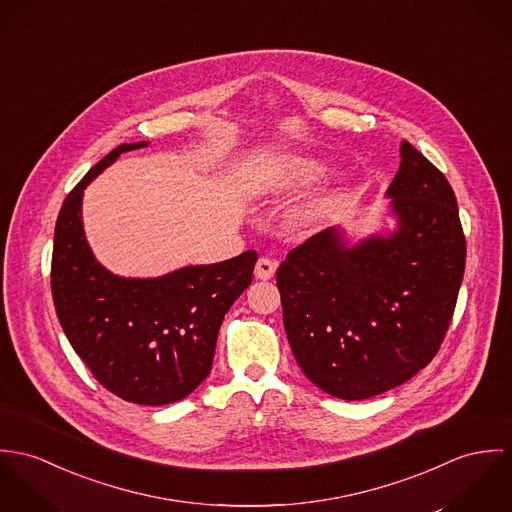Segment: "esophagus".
Listing matches in <instances>:
<instances>
[{
    "label": "esophagus",
    "instance_id": "34e87169",
    "mask_svg": "<svg viewBox=\"0 0 512 512\" xmlns=\"http://www.w3.org/2000/svg\"><path fill=\"white\" fill-rule=\"evenodd\" d=\"M277 271V261L269 259V257H261L255 265V277L261 281H269Z\"/></svg>",
    "mask_w": 512,
    "mask_h": 512
}]
</instances>
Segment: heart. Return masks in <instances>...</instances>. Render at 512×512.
<instances>
[{"instance_id":"obj_1","label":"heart","mask_w":512,"mask_h":512,"mask_svg":"<svg viewBox=\"0 0 512 512\" xmlns=\"http://www.w3.org/2000/svg\"><path fill=\"white\" fill-rule=\"evenodd\" d=\"M330 174L328 163L308 155H281L265 163L253 176V192L263 200H281L304 192ZM326 204L314 206L308 214L318 218L326 212Z\"/></svg>"}]
</instances>
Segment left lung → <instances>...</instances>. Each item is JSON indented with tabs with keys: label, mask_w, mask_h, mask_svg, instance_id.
Wrapping results in <instances>:
<instances>
[{
	"label": "left lung",
	"mask_w": 512,
	"mask_h": 512,
	"mask_svg": "<svg viewBox=\"0 0 512 512\" xmlns=\"http://www.w3.org/2000/svg\"><path fill=\"white\" fill-rule=\"evenodd\" d=\"M397 228L349 247L328 228L277 271L290 349L324 393L391 391L438 353L465 269V235L448 178L408 141L387 190Z\"/></svg>",
	"instance_id": "left-lung-1"
}]
</instances>
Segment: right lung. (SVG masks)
<instances>
[{
	"label": "right lung",
	"instance_id": "1",
	"mask_svg": "<svg viewBox=\"0 0 512 512\" xmlns=\"http://www.w3.org/2000/svg\"><path fill=\"white\" fill-rule=\"evenodd\" d=\"M115 147L70 190L55 228L51 288L60 326L102 387L135 404L188 397L210 373L218 332L251 284L255 251L157 279H125L104 269L82 229L84 188L121 153Z\"/></svg>",
	"mask_w": 512,
	"mask_h": 512
}]
</instances>
